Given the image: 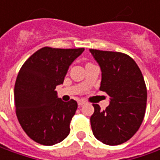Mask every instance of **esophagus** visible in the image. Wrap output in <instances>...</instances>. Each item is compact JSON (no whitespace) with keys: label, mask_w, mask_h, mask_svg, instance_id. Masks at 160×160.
Masks as SVG:
<instances>
[{"label":"esophagus","mask_w":160,"mask_h":160,"mask_svg":"<svg viewBox=\"0 0 160 160\" xmlns=\"http://www.w3.org/2000/svg\"><path fill=\"white\" fill-rule=\"evenodd\" d=\"M86 102H84V101H78V105L79 106H83V104H85Z\"/></svg>","instance_id":"esophagus-1"}]
</instances>
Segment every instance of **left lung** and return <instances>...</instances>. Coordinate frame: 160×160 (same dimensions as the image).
I'll return each instance as SVG.
<instances>
[{
    "instance_id": "8db88e82",
    "label": "left lung",
    "mask_w": 160,
    "mask_h": 160,
    "mask_svg": "<svg viewBox=\"0 0 160 160\" xmlns=\"http://www.w3.org/2000/svg\"><path fill=\"white\" fill-rule=\"evenodd\" d=\"M102 69L100 90L109 96V105L102 110L92 104L91 126L95 138L104 144L127 142L144 118L147 89L135 61L125 53L90 49Z\"/></svg>"
}]
</instances>
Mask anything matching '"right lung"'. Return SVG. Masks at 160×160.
<instances>
[{"instance_id": "add662e5", "label": "right lung", "mask_w": 160, "mask_h": 160, "mask_svg": "<svg viewBox=\"0 0 160 160\" xmlns=\"http://www.w3.org/2000/svg\"><path fill=\"white\" fill-rule=\"evenodd\" d=\"M83 51L43 47L30 56L18 72L14 88L17 118L37 143L54 145L69 134L77 102H63L55 88L63 83L69 66Z\"/></svg>"}]
</instances>
